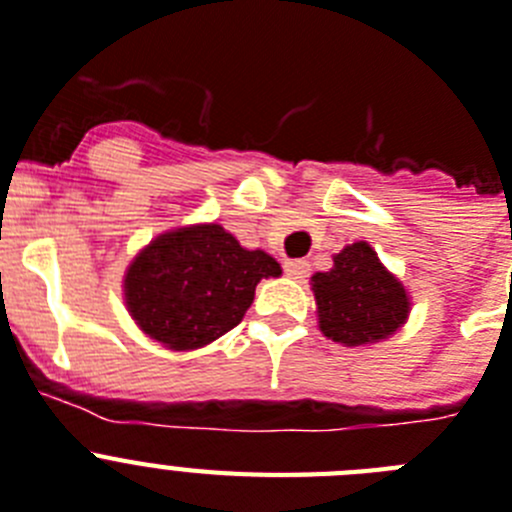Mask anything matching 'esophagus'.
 Returning <instances> with one entry per match:
<instances>
[{
	"instance_id": "34e87169",
	"label": "esophagus",
	"mask_w": 512,
	"mask_h": 512,
	"mask_svg": "<svg viewBox=\"0 0 512 512\" xmlns=\"http://www.w3.org/2000/svg\"><path fill=\"white\" fill-rule=\"evenodd\" d=\"M283 270H286V275L296 278V281H304L306 275H309V262H306V260H286V262H283Z\"/></svg>"
}]
</instances>
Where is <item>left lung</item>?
I'll list each match as a JSON object with an SVG mask.
<instances>
[{"label": "left lung", "mask_w": 512, "mask_h": 512, "mask_svg": "<svg viewBox=\"0 0 512 512\" xmlns=\"http://www.w3.org/2000/svg\"><path fill=\"white\" fill-rule=\"evenodd\" d=\"M319 309V327L332 342L368 345L397 332L410 299L402 283L386 273L366 242H355L335 257L330 273L311 278Z\"/></svg>", "instance_id": "1"}]
</instances>
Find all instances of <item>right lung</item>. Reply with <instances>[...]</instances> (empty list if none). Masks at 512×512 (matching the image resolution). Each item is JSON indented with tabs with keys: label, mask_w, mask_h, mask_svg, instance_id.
Listing matches in <instances>:
<instances>
[{
	"label": "right lung",
	"mask_w": 512,
	"mask_h": 512,
	"mask_svg": "<svg viewBox=\"0 0 512 512\" xmlns=\"http://www.w3.org/2000/svg\"><path fill=\"white\" fill-rule=\"evenodd\" d=\"M270 275H281V265L244 250L224 226H190L157 237L131 262L126 304L146 335L195 350L234 330Z\"/></svg>",
	"instance_id": "right-lung-1"
}]
</instances>
